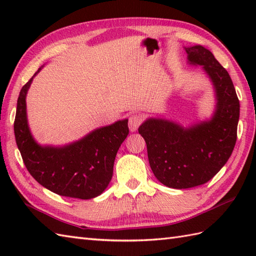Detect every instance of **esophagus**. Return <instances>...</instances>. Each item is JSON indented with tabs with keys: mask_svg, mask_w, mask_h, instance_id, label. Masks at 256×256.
<instances>
[{
	"mask_svg": "<svg viewBox=\"0 0 256 256\" xmlns=\"http://www.w3.org/2000/svg\"><path fill=\"white\" fill-rule=\"evenodd\" d=\"M140 122H142V116L138 113H134L132 116H130L128 118V128L130 131L135 132L138 128Z\"/></svg>",
	"mask_w": 256,
	"mask_h": 256,
	"instance_id": "1",
	"label": "esophagus"
}]
</instances>
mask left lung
<instances>
[{
    "instance_id": "obj_1",
    "label": "left lung",
    "mask_w": 256,
    "mask_h": 256,
    "mask_svg": "<svg viewBox=\"0 0 256 256\" xmlns=\"http://www.w3.org/2000/svg\"><path fill=\"white\" fill-rule=\"evenodd\" d=\"M184 50L188 64L202 67L214 86L212 116L187 128L172 120L148 118L138 128L155 177L175 189L206 184L226 165L236 142L240 116L234 86L214 54L201 45L184 47Z\"/></svg>"
}]
</instances>
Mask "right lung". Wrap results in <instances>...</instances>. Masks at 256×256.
I'll return each mask as SVG.
<instances>
[{"label":"right lung","instance_id":"obj_1","mask_svg":"<svg viewBox=\"0 0 256 256\" xmlns=\"http://www.w3.org/2000/svg\"><path fill=\"white\" fill-rule=\"evenodd\" d=\"M34 77L20 92L14 121L16 144L27 170L42 187L59 196L98 197L111 182L116 153L128 134V120L96 128L66 145H40L30 132L26 111L27 91Z\"/></svg>","mask_w":256,"mask_h":256}]
</instances>
